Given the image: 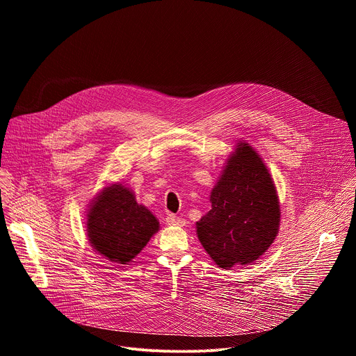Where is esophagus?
Here are the masks:
<instances>
[{
	"label": "esophagus",
	"instance_id": "obj_1",
	"mask_svg": "<svg viewBox=\"0 0 356 356\" xmlns=\"http://www.w3.org/2000/svg\"><path fill=\"white\" fill-rule=\"evenodd\" d=\"M166 222H168V225H184V224H186L184 220L179 218V217L175 216V214H168Z\"/></svg>",
	"mask_w": 356,
	"mask_h": 356
}]
</instances>
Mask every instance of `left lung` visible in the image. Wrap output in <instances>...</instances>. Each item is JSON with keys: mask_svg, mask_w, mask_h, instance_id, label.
Masks as SVG:
<instances>
[{"mask_svg": "<svg viewBox=\"0 0 356 356\" xmlns=\"http://www.w3.org/2000/svg\"><path fill=\"white\" fill-rule=\"evenodd\" d=\"M211 210L197 224V236L224 269L258 261L279 232L280 207L275 183L248 143H239L213 188Z\"/></svg>", "mask_w": 356, "mask_h": 356, "instance_id": "8db88e82", "label": "left lung"}]
</instances>
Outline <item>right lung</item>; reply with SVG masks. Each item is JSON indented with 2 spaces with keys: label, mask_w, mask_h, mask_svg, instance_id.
Segmentation results:
<instances>
[{
  "label": "right lung",
  "mask_w": 356,
  "mask_h": 356,
  "mask_svg": "<svg viewBox=\"0 0 356 356\" xmlns=\"http://www.w3.org/2000/svg\"><path fill=\"white\" fill-rule=\"evenodd\" d=\"M159 229V222L122 184L106 187L87 214L91 246L114 264L127 265Z\"/></svg>",
  "instance_id": "add662e5"
}]
</instances>
